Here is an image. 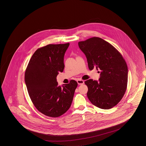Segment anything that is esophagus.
Listing matches in <instances>:
<instances>
[{
    "label": "esophagus",
    "mask_w": 146,
    "mask_h": 146,
    "mask_svg": "<svg viewBox=\"0 0 146 146\" xmlns=\"http://www.w3.org/2000/svg\"><path fill=\"white\" fill-rule=\"evenodd\" d=\"M77 83L78 84V85H82L84 84V82L82 79H78L77 80Z\"/></svg>",
    "instance_id": "34e87169"
}]
</instances>
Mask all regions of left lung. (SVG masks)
I'll return each mask as SVG.
<instances>
[{"mask_svg": "<svg viewBox=\"0 0 146 146\" xmlns=\"http://www.w3.org/2000/svg\"><path fill=\"white\" fill-rule=\"evenodd\" d=\"M78 45L86 56L89 70L95 68L101 71L98 81L85 82L89 100L101 109L114 107L124 96L127 88L128 70L125 60L112 45L98 37L79 42Z\"/></svg>", "mask_w": 146, "mask_h": 146, "instance_id": "1", "label": "left lung"}]
</instances>
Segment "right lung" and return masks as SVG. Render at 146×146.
Returning <instances> with one entry per match:
<instances>
[{
	"label": "right lung",
	"mask_w": 146,
	"mask_h": 146,
	"mask_svg": "<svg viewBox=\"0 0 146 146\" xmlns=\"http://www.w3.org/2000/svg\"><path fill=\"white\" fill-rule=\"evenodd\" d=\"M69 45L49 44L37 49L25 71V81L33 104L50 117H58L68 110L78 86L74 80L57 86L56 77L63 71L64 56Z\"/></svg>",
	"instance_id": "right-lung-1"
}]
</instances>
